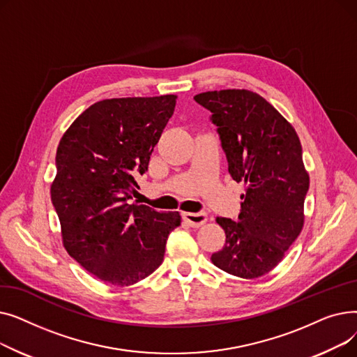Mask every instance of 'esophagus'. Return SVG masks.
<instances>
[{"label":"esophagus","instance_id":"obj_1","mask_svg":"<svg viewBox=\"0 0 357 357\" xmlns=\"http://www.w3.org/2000/svg\"><path fill=\"white\" fill-rule=\"evenodd\" d=\"M183 220L190 224L191 227H199L202 224L207 221V214L204 211L199 213H182Z\"/></svg>","mask_w":357,"mask_h":357}]
</instances>
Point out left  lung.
<instances>
[{"label":"left lung","mask_w":357,"mask_h":357,"mask_svg":"<svg viewBox=\"0 0 357 357\" xmlns=\"http://www.w3.org/2000/svg\"><path fill=\"white\" fill-rule=\"evenodd\" d=\"M194 100L213 112L229 174L246 185L237 221L217 217L226 245L211 261L243 279L264 276L304 227L310 176L301 142L291 123L256 92L208 91Z\"/></svg>","instance_id":"1"}]
</instances>
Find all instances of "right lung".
<instances>
[{
  "instance_id": "add662e5",
  "label": "right lung",
  "mask_w": 357,
  "mask_h": 357,
  "mask_svg": "<svg viewBox=\"0 0 357 357\" xmlns=\"http://www.w3.org/2000/svg\"><path fill=\"white\" fill-rule=\"evenodd\" d=\"M176 96L111 98L92 104L62 136L50 186L66 252L91 275L128 287L163 261L178 211L128 204L135 176L172 117Z\"/></svg>"
}]
</instances>
